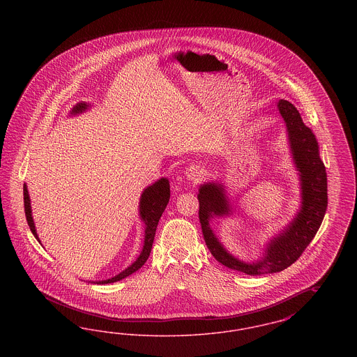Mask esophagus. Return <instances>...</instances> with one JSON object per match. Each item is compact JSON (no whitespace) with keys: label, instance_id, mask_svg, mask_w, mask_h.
<instances>
[{"label":"esophagus","instance_id":"obj_1","mask_svg":"<svg viewBox=\"0 0 357 357\" xmlns=\"http://www.w3.org/2000/svg\"><path fill=\"white\" fill-rule=\"evenodd\" d=\"M186 176L188 181H192V182H197L202 178V170L197 166H192V167H188L186 170Z\"/></svg>","mask_w":357,"mask_h":357}]
</instances>
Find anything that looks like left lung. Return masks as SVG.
<instances>
[{
    "mask_svg": "<svg viewBox=\"0 0 357 357\" xmlns=\"http://www.w3.org/2000/svg\"><path fill=\"white\" fill-rule=\"evenodd\" d=\"M277 111L285 121L291 159L298 171L301 204L293 220L266 242L262 255L250 262L239 259L226 250L210 227L211 220L233 215L225 185L207 182L198 192L199 222L208 250L222 265L250 275L281 272L298 259L320 229L328 206L326 172L316 136L291 102L280 100Z\"/></svg>",
    "mask_w": 357,
    "mask_h": 357,
    "instance_id": "left-lung-1",
    "label": "left lung"
}]
</instances>
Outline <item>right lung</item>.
<instances>
[{
    "label": "right lung",
    "mask_w": 357,
    "mask_h": 357,
    "mask_svg": "<svg viewBox=\"0 0 357 357\" xmlns=\"http://www.w3.org/2000/svg\"><path fill=\"white\" fill-rule=\"evenodd\" d=\"M89 107H91L89 102H77L70 109L69 116L83 114L86 109H89ZM169 201H170V182L167 178H160L151 186H147L143 190V192L140 195V201H139V218L144 223V242H143V249H142L140 255L136 258L134 264H131L127 269L116 274L115 277H111L108 280H102V281H92L93 284H102H102L116 282V281L128 277L130 274H132L136 271H139L146 264V261L149 259V255L151 253V249H153V237H155L158 222L160 220ZM24 207H25V217H26V221L29 225V229L36 239L38 242H41L37 236V231H36L33 217H32L31 198H29L26 185H24Z\"/></svg>",
    "instance_id": "right-lung-1"
}]
</instances>
